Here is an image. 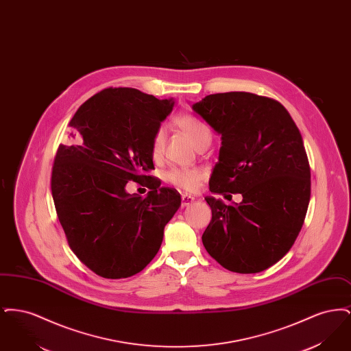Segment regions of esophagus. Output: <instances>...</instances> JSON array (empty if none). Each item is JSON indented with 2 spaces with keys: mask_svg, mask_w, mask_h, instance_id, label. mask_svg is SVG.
Listing matches in <instances>:
<instances>
[{
  "mask_svg": "<svg viewBox=\"0 0 351 351\" xmlns=\"http://www.w3.org/2000/svg\"><path fill=\"white\" fill-rule=\"evenodd\" d=\"M192 202H195V197L188 196V195H183V196H182V206H183V208L191 205Z\"/></svg>",
  "mask_w": 351,
  "mask_h": 351,
  "instance_id": "esophagus-1",
  "label": "esophagus"
}]
</instances>
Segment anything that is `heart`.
Here are the masks:
<instances>
[{
  "instance_id": "b5f03b06",
  "label": "heart",
  "mask_w": 351,
  "mask_h": 351,
  "mask_svg": "<svg viewBox=\"0 0 351 351\" xmlns=\"http://www.w3.org/2000/svg\"><path fill=\"white\" fill-rule=\"evenodd\" d=\"M175 126L188 136V139L199 149L201 145L205 142H210V130L208 125L201 121L200 118L196 117L195 114H180L175 118L173 121ZM166 145V133L160 128L152 139L151 151L155 158H159ZM202 173L196 168H175L171 169L167 173L168 183L175 185L179 189H183L188 193H193L200 188L202 183Z\"/></svg>"
}]
</instances>
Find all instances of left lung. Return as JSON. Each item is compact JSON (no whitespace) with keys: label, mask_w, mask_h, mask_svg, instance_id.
I'll return each instance as SVG.
<instances>
[{"label":"left lung","mask_w":351,"mask_h":351,"mask_svg":"<svg viewBox=\"0 0 351 351\" xmlns=\"http://www.w3.org/2000/svg\"><path fill=\"white\" fill-rule=\"evenodd\" d=\"M192 109L221 134L209 191L243 197L235 205L205 197L212 221L204 247L229 271L261 272L291 250L308 210L311 168L300 132L279 101L249 92L209 95Z\"/></svg>","instance_id":"8db88e82"}]
</instances>
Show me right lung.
<instances>
[{"label":"right lung","instance_id":"obj_1","mask_svg":"<svg viewBox=\"0 0 351 351\" xmlns=\"http://www.w3.org/2000/svg\"><path fill=\"white\" fill-rule=\"evenodd\" d=\"M172 108V99L106 88L77 109L73 143L58 149L51 175L58 218L71 250L99 276L122 279L146 267L182 204L176 189L147 175L154 135ZM130 180L151 189L146 198L125 192Z\"/></svg>","mask_w":351,"mask_h":351}]
</instances>
